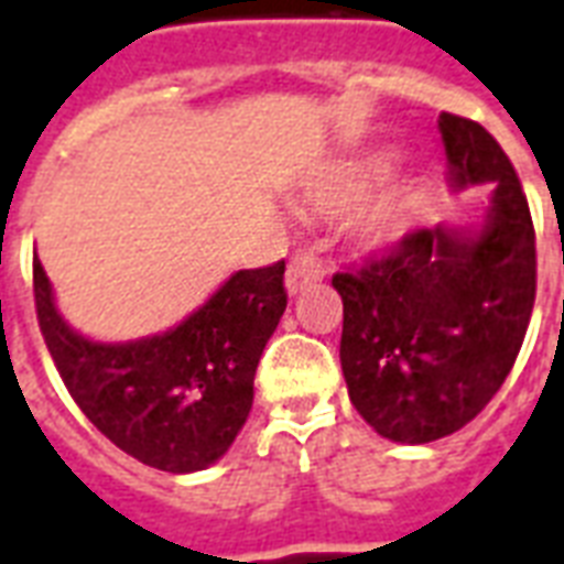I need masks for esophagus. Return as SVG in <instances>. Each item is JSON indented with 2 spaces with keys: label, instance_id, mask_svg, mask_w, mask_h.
<instances>
[{
  "label": "esophagus",
  "instance_id": "34e87169",
  "mask_svg": "<svg viewBox=\"0 0 564 564\" xmlns=\"http://www.w3.org/2000/svg\"><path fill=\"white\" fill-rule=\"evenodd\" d=\"M325 265L316 260L311 250H302V253H295L290 265H286V293L295 295L302 293L304 286H311V283L323 281Z\"/></svg>",
  "mask_w": 564,
  "mask_h": 564
}]
</instances>
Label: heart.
Listing matches in <instances>:
<instances>
[{
  "instance_id": "b5f03b06",
  "label": "heart",
  "mask_w": 564,
  "mask_h": 564,
  "mask_svg": "<svg viewBox=\"0 0 564 564\" xmlns=\"http://www.w3.org/2000/svg\"><path fill=\"white\" fill-rule=\"evenodd\" d=\"M367 194V176L361 170H337V173H328L325 178H319L314 187H311V203H314L319 212H328V215H340V212H349L352 206H358ZM358 239L373 245V248H388L400 239V215L398 208L391 203H377L370 206L356 220Z\"/></svg>"
}]
</instances>
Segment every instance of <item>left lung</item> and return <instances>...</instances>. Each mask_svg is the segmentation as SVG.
<instances>
[{
    "instance_id": "1",
    "label": "left lung",
    "mask_w": 564,
    "mask_h": 564,
    "mask_svg": "<svg viewBox=\"0 0 564 564\" xmlns=\"http://www.w3.org/2000/svg\"><path fill=\"white\" fill-rule=\"evenodd\" d=\"M440 133L448 185L478 187L481 220L415 229L332 278L349 400L379 436L406 445L460 431L494 400L535 304V229L508 154L454 112H440Z\"/></svg>"
}]
</instances>
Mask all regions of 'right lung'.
Instances as JSON below:
<instances>
[{
  "label": "right lung",
  "instance_id": "1",
  "mask_svg": "<svg viewBox=\"0 0 564 564\" xmlns=\"http://www.w3.org/2000/svg\"><path fill=\"white\" fill-rule=\"evenodd\" d=\"M32 278L62 382L116 448L173 475L199 473L229 452L253 406L262 349L286 311L283 260L236 271L182 323L128 344L74 332L37 257Z\"/></svg>",
  "mask_w": 564,
  "mask_h": 564
}]
</instances>
